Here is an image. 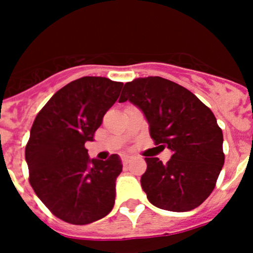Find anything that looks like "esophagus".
I'll use <instances>...</instances> for the list:
<instances>
[{"label":"esophagus","mask_w":253,"mask_h":253,"mask_svg":"<svg viewBox=\"0 0 253 253\" xmlns=\"http://www.w3.org/2000/svg\"><path fill=\"white\" fill-rule=\"evenodd\" d=\"M121 159H122V164H124L125 167H126V165L128 164V162H129V157H128V155H124V157H122Z\"/></svg>","instance_id":"obj_1"}]
</instances>
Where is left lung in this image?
<instances>
[{"label": "left lung", "instance_id": "1", "mask_svg": "<svg viewBox=\"0 0 253 253\" xmlns=\"http://www.w3.org/2000/svg\"><path fill=\"white\" fill-rule=\"evenodd\" d=\"M127 100L143 111L155 145L172 152L167 164L144 158L141 185L149 202L170 211L197 208L215 187L225 159L214 114L188 89L162 77L127 82L119 101Z\"/></svg>", "mask_w": 253, "mask_h": 253}]
</instances>
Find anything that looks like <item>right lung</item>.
Instances as JSON below:
<instances>
[{
  "instance_id": "add662e5",
  "label": "right lung",
  "mask_w": 253,
  "mask_h": 253,
  "mask_svg": "<svg viewBox=\"0 0 253 253\" xmlns=\"http://www.w3.org/2000/svg\"><path fill=\"white\" fill-rule=\"evenodd\" d=\"M122 82L82 77L56 91L39 111L25 147L29 182L48 211L66 223L85 225L104 218L115 203L119 155L89 159L104 115L117 100Z\"/></svg>"
}]
</instances>
